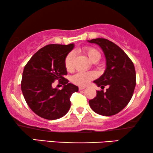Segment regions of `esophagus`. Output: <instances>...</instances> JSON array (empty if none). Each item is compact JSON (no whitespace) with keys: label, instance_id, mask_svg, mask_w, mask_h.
Instances as JSON below:
<instances>
[{"label":"esophagus","instance_id":"1","mask_svg":"<svg viewBox=\"0 0 153 153\" xmlns=\"http://www.w3.org/2000/svg\"><path fill=\"white\" fill-rule=\"evenodd\" d=\"M84 89H85V87H82V86H79V91H81V90H84Z\"/></svg>","mask_w":153,"mask_h":153}]
</instances>
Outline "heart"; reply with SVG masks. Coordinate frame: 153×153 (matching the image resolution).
<instances>
[{
	"mask_svg": "<svg viewBox=\"0 0 153 153\" xmlns=\"http://www.w3.org/2000/svg\"><path fill=\"white\" fill-rule=\"evenodd\" d=\"M85 55L92 62L95 60H100V53L97 49L91 47H87L83 49ZM74 55L73 52H71L66 56L65 60V65L68 71L73 69V62H74ZM96 77V74L93 72H79L73 75L72 77V82L76 85L84 86L87 85L90 81L93 80Z\"/></svg>",
	"mask_w": 153,
	"mask_h": 153,
	"instance_id": "obj_1",
	"label": "heart"
}]
</instances>
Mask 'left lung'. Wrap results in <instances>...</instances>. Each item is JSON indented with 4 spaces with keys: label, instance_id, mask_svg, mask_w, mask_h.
Instances as JSON below:
<instances>
[{
    "label": "left lung",
    "instance_id": "obj_1",
    "mask_svg": "<svg viewBox=\"0 0 153 153\" xmlns=\"http://www.w3.org/2000/svg\"><path fill=\"white\" fill-rule=\"evenodd\" d=\"M101 48L106 58V69L100 78L93 81L106 92L97 91V95L90 100L89 105L97 114L104 116L118 114L127 105L136 85L134 65L118 46L104 38L87 40Z\"/></svg>",
    "mask_w": 153,
    "mask_h": 153
}]
</instances>
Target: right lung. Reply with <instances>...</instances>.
<instances>
[{
	"label": "right lung",
	"mask_w": 153,
	"mask_h": 153,
	"mask_svg": "<svg viewBox=\"0 0 153 153\" xmlns=\"http://www.w3.org/2000/svg\"><path fill=\"white\" fill-rule=\"evenodd\" d=\"M74 47V44L47 45L24 67L21 84L23 95L30 109L41 118L56 120L64 116L70 108L71 95L79 91L64 77L68 73L65 60ZM56 79L64 85L61 90L52 87Z\"/></svg>",
	"instance_id": "add662e5"
}]
</instances>
